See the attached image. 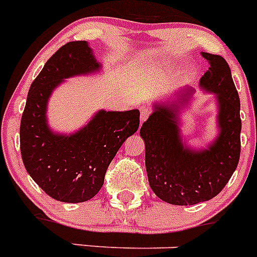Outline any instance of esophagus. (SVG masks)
<instances>
[{
	"instance_id": "1",
	"label": "esophagus",
	"mask_w": 257,
	"mask_h": 257,
	"mask_svg": "<svg viewBox=\"0 0 257 257\" xmlns=\"http://www.w3.org/2000/svg\"><path fill=\"white\" fill-rule=\"evenodd\" d=\"M152 112H153V110H152V108H149V106H143V108L140 109V121H142V123L148 119V117L152 114Z\"/></svg>"
}]
</instances>
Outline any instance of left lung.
<instances>
[{
    "label": "left lung",
    "mask_w": 257,
    "mask_h": 257,
    "mask_svg": "<svg viewBox=\"0 0 257 257\" xmlns=\"http://www.w3.org/2000/svg\"><path fill=\"white\" fill-rule=\"evenodd\" d=\"M202 56L210 61V68L201 86L216 95L219 103L220 134L212 145L201 152L184 147L176 105H157L140 128L149 185L158 198L171 205H196L217 196L239 161L240 103L230 68L220 55L202 52Z\"/></svg>",
    "instance_id": "1"
}]
</instances>
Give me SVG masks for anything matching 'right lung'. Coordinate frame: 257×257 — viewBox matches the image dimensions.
I'll return each mask as SVG.
<instances>
[{"mask_svg":"<svg viewBox=\"0 0 257 257\" xmlns=\"http://www.w3.org/2000/svg\"><path fill=\"white\" fill-rule=\"evenodd\" d=\"M99 67L87 42H68L46 61L29 88L20 122V153L31 178L56 201L78 203L96 196L115 153L139 127L140 112L134 109L100 110L70 136L50 130L45 114L52 90L64 78Z\"/></svg>","mask_w":257,"mask_h":257,"instance_id":"add662e5","label":"right lung"}]
</instances>
